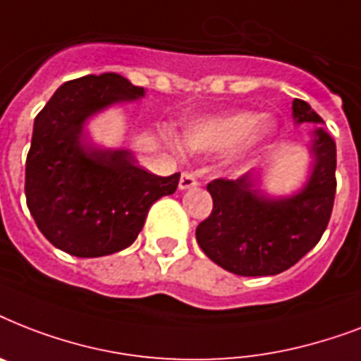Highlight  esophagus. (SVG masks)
<instances>
[{"instance_id": "esophagus-1", "label": "esophagus", "mask_w": 361, "mask_h": 361, "mask_svg": "<svg viewBox=\"0 0 361 361\" xmlns=\"http://www.w3.org/2000/svg\"><path fill=\"white\" fill-rule=\"evenodd\" d=\"M197 185H198V181L192 172H183V174H181V178H180L181 191H185V189H192V187H197Z\"/></svg>"}]
</instances>
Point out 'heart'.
<instances>
[{
    "label": "heart",
    "instance_id": "obj_1",
    "mask_svg": "<svg viewBox=\"0 0 361 361\" xmlns=\"http://www.w3.org/2000/svg\"><path fill=\"white\" fill-rule=\"evenodd\" d=\"M274 133V123L251 110H238L231 114L192 121L185 129L183 140L192 152H221L232 147L236 157H245L260 147ZM178 147V142L170 138Z\"/></svg>",
    "mask_w": 361,
    "mask_h": 361
}]
</instances>
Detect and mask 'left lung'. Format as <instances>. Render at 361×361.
<instances>
[{
  "instance_id": "1",
  "label": "left lung",
  "mask_w": 361,
  "mask_h": 361,
  "mask_svg": "<svg viewBox=\"0 0 361 361\" xmlns=\"http://www.w3.org/2000/svg\"><path fill=\"white\" fill-rule=\"evenodd\" d=\"M296 123H324L302 99H294ZM313 172L302 191L269 198L258 189L257 174L214 180L208 191L214 209L197 226V241L209 260L243 277L277 275L292 268L320 241L336 198V142L322 127L311 146Z\"/></svg>"
}]
</instances>
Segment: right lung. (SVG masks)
Segmentation results:
<instances>
[{"label": "right lung", "mask_w": 361, "mask_h": 361, "mask_svg": "<svg viewBox=\"0 0 361 361\" xmlns=\"http://www.w3.org/2000/svg\"><path fill=\"white\" fill-rule=\"evenodd\" d=\"M144 97L116 73L65 82L33 123L25 159V202L54 247L73 257H104L129 247L152 204L178 189L180 174L155 176L127 149H103L84 123L110 104Z\"/></svg>", "instance_id": "add662e5"}]
</instances>
